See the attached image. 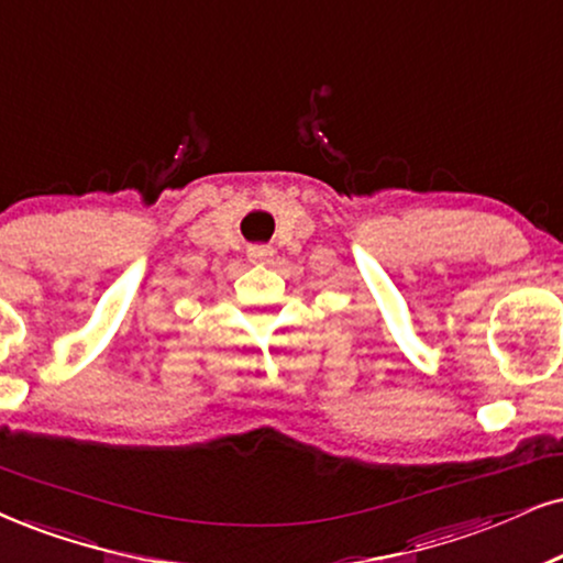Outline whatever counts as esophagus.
<instances>
[{
  "label": "esophagus",
  "instance_id": "1",
  "mask_svg": "<svg viewBox=\"0 0 563 563\" xmlns=\"http://www.w3.org/2000/svg\"><path fill=\"white\" fill-rule=\"evenodd\" d=\"M246 257L252 265H267L273 260V249L269 246H249L246 249Z\"/></svg>",
  "mask_w": 563,
  "mask_h": 563
}]
</instances>
